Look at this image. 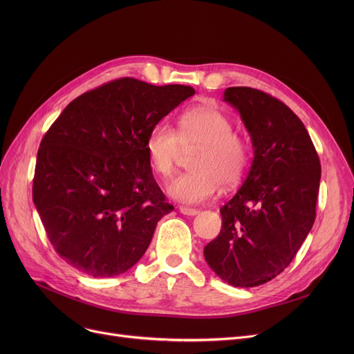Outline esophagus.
<instances>
[{"instance_id":"34e87169","label":"esophagus","mask_w":354,"mask_h":354,"mask_svg":"<svg viewBox=\"0 0 354 354\" xmlns=\"http://www.w3.org/2000/svg\"><path fill=\"white\" fill-rule=\"evenodd\" d=\"M179 212L183 214V215H188V216H195L198 215V209L195 208H188V207H179Z\"/></svg>"}]
</instances>
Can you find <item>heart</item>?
<instances>
[{"label":"heart","instance_id":"heart-1","mask_svg":"<svg viewBox=\"0 0 354 354\" xmlns=\"http://www.w3.org/2000/svg\"><path fill=\"white\" fill-rule=\"evenodd\" d=\"M232 127L224 111L198 106L180 116L178 133L165 123L151 129L145 142L146 155L162 178L172 175L182 149H198L191 162L192 172L167 183V195L182 203H201L212 199L221 183L232 188L243 180L250 163V145Z\"/></svg>","mask_w":354,"mask_h":354}]
</instances>
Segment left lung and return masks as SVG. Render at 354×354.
I'll return each instance as SVG.
<instances>
[{"label": "left lung", "mask_w": 354, "mask_h": 354, "mask_svg": "<svg viewBox=\"0 0 354 354\" xmlns=\"http://www.w3.org/2000/svg\"><path fill=\"white\" fill-rule=\"evenodd\" d=\"M224 100L239 111L254 159L219 209L221 232L203 255L221 280L257 287L290 266L311 231L322 166L306 126L283 102L251 87H228Z\"/></svg>", "instance_id": "8db88e82"}]
</instances>
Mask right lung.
<instances>
[{"mask_svg":"<svg viewBox=\"0 0 354 354\" xmlns=\"http://www.w3.org/2000/svg\"><path fill=\"white\" fill-rule=\"evenodd\" d=\"M189 86L132 77L74 99L40 143L32 202L55 252L91 277L133 267L158 221L174 211L158 187L145 142Z\"/></svg>","mask_w":354,"mask_h":354,"instance_id":"1","label":"right lung"}]
</instances>
